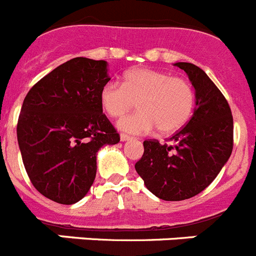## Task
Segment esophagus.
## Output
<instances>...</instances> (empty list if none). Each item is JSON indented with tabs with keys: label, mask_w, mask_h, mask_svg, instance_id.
<instances>
[{
	"label": "esophagus",
	"mask_w": 256,
	"mask_h": 256,
	"mask_svg": "<svg viewBox=\"0 0 256 256\" xmlns=\"http://www.w3.org/2000/svg\"><path fill=\"white\" fill-rule=\"evenodd\" d=\"M120 140H122V141H130V140H132V137H130V136H128V134H126V133H122Z\"/></svg>",
	"instance_id": "34e87169"
}]
</instances>
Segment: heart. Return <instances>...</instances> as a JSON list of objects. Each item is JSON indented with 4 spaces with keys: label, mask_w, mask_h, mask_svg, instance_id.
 Listing matches in <instances>:
<instances>
[{
    "label": "heart",
    "mask_w": 256,
    "mask_h": 256,
    "mask_svg": "<svg viewBox=\"0 0 256 256\" xmlns=\"http://www.w3.org/2000/svg\"><path fill=\"white\" fill-rule=\"evenodd\" d=\"M106 114L119 118L138 106V112L123 118L119 128L133 134H144L158 128L169 134L188 122L195 106V91L191 83L162 70L141 68L130 70L124 82L110 80L100 92Z\"/></svg>",
    "instance_id": "1"
}]
</instances>
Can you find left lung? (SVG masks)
Listing matches in <instances>:
<instances>
[{
	"label": "left lung",
	"mask_w": 256,
	"mask_h": 256,
	"mask_svg": "<svg viewBox=\"0 0 256 256\" xmlns=\"http://www.w3.org/2000/svg\"><path fill=\"white\" fill-rule=\"evenodd\" d=\"M195 88L196 106L188 123L162 144L144 142L134 168L150 192L165 201H180L204 191L230 159L234 148V118L223 96L204 70L176 62Z\"/></svg>",
	"instance_id": "1"
}]
</instances>
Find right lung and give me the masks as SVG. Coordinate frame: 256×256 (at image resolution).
I'll return each instance as SVG.
<instances>
[{
    "mask_svg": "<svg viewBox=\"0 0 256 256\" xmlns=\"http://www.w3.org/2000/svg\"><path fill=\"white\" fill-rule=\"evenodd\" d=\"M108 62L74 58L29 90L16 133L22 162L40 194L58 204L82 200L96 177V155L120 141L102 112Z\"/></svg>",
    "mask_w": 256,
    "mask_h": 256,
    "instance_id": "right-lung-1",
    "label": "right lung"
}]
</instances>
